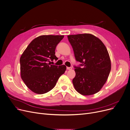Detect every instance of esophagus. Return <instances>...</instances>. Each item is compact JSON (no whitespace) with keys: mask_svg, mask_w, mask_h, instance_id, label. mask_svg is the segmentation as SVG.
I'll return each instance as SVG.
<instances>
[{"mask_svg":"<svg viewBox=\"0 0 130 130\" xmlns=\"http://www.w3.org/2000/svg\"><path fill=\"white\" fill-rule=\"evenodd\" d=\"M66 69L68 70H72V67H67Z\"/></svg>","mask_w":130,"mask_h":130,"instance_id":"obj_1","label":"esophagus"}]
</instances>
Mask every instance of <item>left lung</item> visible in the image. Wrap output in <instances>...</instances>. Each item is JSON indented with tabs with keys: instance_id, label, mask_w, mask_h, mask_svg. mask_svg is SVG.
<instances>
[{
	"instance_id": "1",
	"label": "left lung",
	"mask_w": 130,
	"mask_h": 130,
	"mask_svg": "<svg viewBox=\"0 0 130 130\" xmlns=\"http://www.w3.org/2000/svg\"><path fill=\"white\" fill-rule=\"evenodd\" d=\"M76 61L82 68L74 66L73 79L75 89L84 95L99 92L108 77L111 61L107 49L99 38L89 33L67 36Z\"/></svg>"
}]
</instances>
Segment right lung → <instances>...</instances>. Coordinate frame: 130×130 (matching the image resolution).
Here are the masks:
<instances>
[{
	"label": "right lung",
	"mask_w": 130,
	"mask_h": 130,
	"mask_svg": "<svg viewBox=\"0 0 130 130\" xmlns=\"http://www.w3.org/2000/svg\"><path fill=\"white\" fill-rule=\"evenodd\" d=\"M64 36L43 35L35 38L28 45L20 58L21 76L25 85L37 94L49 92L65 73L63 65H50V60H57L55 49Z\"/></svg>",
	"instance_id": "obj_1"
}]
</instances>
